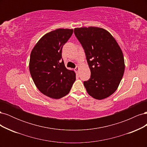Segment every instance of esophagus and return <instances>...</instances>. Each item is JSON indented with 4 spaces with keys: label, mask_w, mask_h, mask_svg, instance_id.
<instances>
[{
    "label": "esophagus",
    "mask_w": 147,
    "mask_h": 147,
    "mask_svg": "<svg viewBox=\"0 0 147 147\" xmlns=\"http://www.w3.org/2000/svg\"><path fill=\"white\" fill-rule=\"evenodd\" d=\"M75 72H76L77 74H78V72H79V70H80V67L78 66H77V67H76L75 68Z\"/></svg>",
    "instance_id": "esophagus-1"
}]
</instances>
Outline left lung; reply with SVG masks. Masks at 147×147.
I'll use <instances>...</instances> for the list:
<instances>
[{
    "instance_id": "1",
    "label": "left lung",
    "mask_w": 147,
    "mask_h": 147,
    "mask_svg": "<svg viewBox=\"0 0 147 147\" xmlns=\"http://www.w3.org/2000/svg\"><path fill=\"white\" fill-rule=\"evenodd\" d=\"M74 33L85 53L91 77L83 84L93 98L104 99L117 90L125 65L121 48L107 30L97 27L77 28Z\"/></svg>"
}]
</instances>
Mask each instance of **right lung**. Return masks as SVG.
<instances>
[{
    "label": "right lung",
    "mask_w": 147,
    "mask_h": 147,
    "mask_svg": "<svg viewBox=\"0 0 147 147\" xmlns=\"http://www.w3.org/2000/svg\"><path fill=\"white\" fill-rule=\"evenodd\" d=\"M72 34V29L52 30L39 40L30 53L29 71L35 86L53 99L67 94L76 79L74 71L67 69L62 59L63 45Z\"/></svg>",
    "instance_id": "obj_1"
}]
</instances>
